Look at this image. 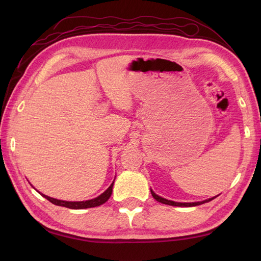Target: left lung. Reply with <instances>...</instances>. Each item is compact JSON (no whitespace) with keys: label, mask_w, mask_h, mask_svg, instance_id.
I'll use <instances>...</instances> for the list:
<instances>
[{"label":"left lung","mask_w":261,"mask_h":261,"mask_svg":"<svg viewBox=\"0 0 261 261\" xmlns=\"http://www.w3.org/2000/svg\"><path fill=\"white\" fill-rule=\"evenodd\" d=\"M151 192V195L153 196V198L156 199V201L163 203V204H167V205H171V206H196V205H201V204H204L206 202H210L212 201V199H214L216 196L212 197V198H208V199H205V201H202V202H194V203H179V202H174V201H169V199H166L162 196H158L156 193H154L152 190H150Z\"/></svg>","instance_id":"8db88e82"}]
</instances>
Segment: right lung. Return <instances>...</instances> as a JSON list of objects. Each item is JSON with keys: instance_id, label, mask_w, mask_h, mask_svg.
Returning a JSON list of instances; mask_svg holds the SVG:
<instances>
[{"instance_id": "obj_1", "label": "right lung", "mask_w": 261, "mask_h": 261, "mask_svg": "<svg viewBox=\"0 0 261 261\" xmlns=\"http://www.w3.org/2000/svg\"><path fill=\"white\" fill-rule=\"evenodd\" d=\"M113 184L110 185V187L108 188L107 191L104 193H102L101 195L93 198V199H88V201H82V202H67V201H62V199H56L53 197H49L45 194H41V195L47 198L49 202H51L55 205H58V206H64V207H68V208H73V210H82V208H90V207H95V206H99V205L104 204L105 202L108 201L110 198L111 194H112V188H113Z\"/></svg>"}]
</instances>
